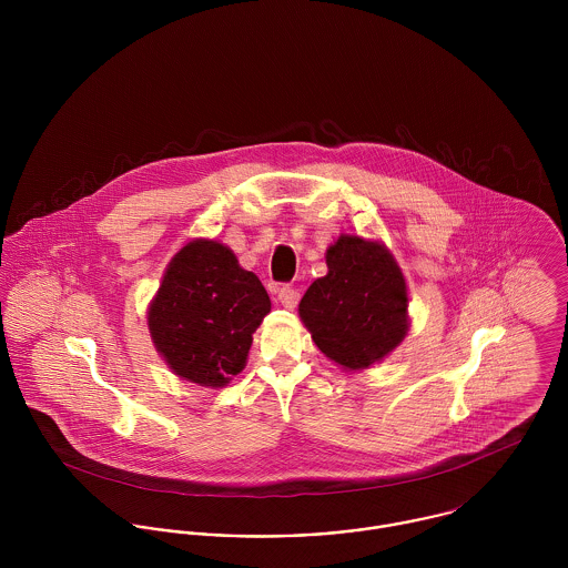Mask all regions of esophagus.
<instances>
[{
    "instance_id": "esophagus-1",
    "label": "esophagus",
    "mask_w": 568,
    "mask_h": 568,
    "mask_svg": "<svg viewBox=\"0 0 568 568\" xmlns=\"http://www.w3.org/2000/svg\"><path fill=\"white\" fill-rule=\"evenodd\" d=\"M277 300H280V304H282L284 308L293 311V308L297 306V302H300V291L293 288V286H282V288L277 291Z\"/></svg>"
}]
</instances>
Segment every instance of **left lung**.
Returning <instances> with one entry per match:
<instances>
[{
    "label": "left lung",
    "mask_w": 568,
    "mask_h": 568,
    "mask_svg": "<svg viewBox=\"0 0 568 568\" xmlns=\"http://www.w3.org/2000/svg\"><path fill=\"white\" fill-rule=\"evenodd\" d=\"M327 275L300 302L313 341L343 369H367L392 354L408 329V295L385 244L341 234L325 251Z\"/></svg>",
    "instance_id": "8db88e82"
}]
</instances>
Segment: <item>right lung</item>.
I'll list each match as a JSON object with an SVG mask.
<instances>
[{
  "label": "right lung",
  "mask_w": 568,
  "mask_h": 568,
  "mask_svg": "<svg viewBox=\"0 0 568 568\" xmlns=\"http://www.w3.org/2000/svg\"><path fill=\"white\" fill-rule=\"evenodd\" d=\"M271 300L234 251L192 241L168 264L149 306V329L168 367L201 387H225L246 365Z\"/></svg>",
  "instance_id": "obj_1"
}]
</instances>
